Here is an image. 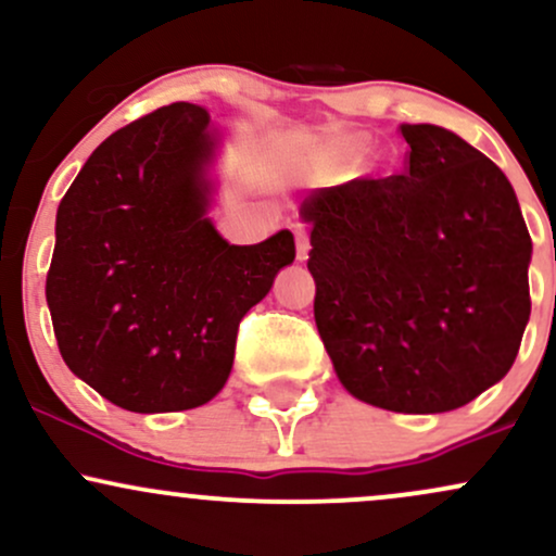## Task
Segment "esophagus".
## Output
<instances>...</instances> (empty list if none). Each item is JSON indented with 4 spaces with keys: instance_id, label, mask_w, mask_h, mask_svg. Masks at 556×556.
<instances>
[{
    "instance_id": "1",
    "label": "esophagus",
    "mask_w": 556,
    "mask_h": 556,
    "mask_svg": "<svg viewBox=\"0 0 556 556\" xmlns=\"http://www.w3.org/2000/svg\"><path fill=\"white\" fill-rule=\"evenodd\" d=\"M295 245H298V261H305L308 258V251H311V235L305 227H295Z\"/></svg>"
}]
</instances>
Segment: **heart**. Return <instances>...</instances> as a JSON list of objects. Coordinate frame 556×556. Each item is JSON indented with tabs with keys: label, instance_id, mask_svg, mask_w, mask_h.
<instances>
[{
	"label": "heart",
	"instance_id": "heart-1",
	"mask_svg": "<svg viewBox=\"0 0 556 556\" xmlns=\"http://www.w3.org/2000/svg\"><path fill=\"white\" fill-rule=\"evenodd\" d=\"M363 151V138H348L337 146L334 151L327 156V162H348V159H355Z\"/></svg>",
	"mask_w": 556,
	"mask_h": 556
}]
</instances>
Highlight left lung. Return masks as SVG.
Instances as JSON below:
<instances>
[{"mask_svg":"<svg viewBox=\"0 0 556 556\" xmlns=\"http://www.w3.org/2000/svg\"><path fill=\"white\" fill-rule=\"evenodd\" d=\"M407 167L318 188L311 225L314 316L353 397L446 413L518 358L531 316V235L504 172L439 125H400Z\"/></svg>","mask_w":556,"mask_h":556,"instance_id":"obj_1","label":"left lung"}]
</instances>
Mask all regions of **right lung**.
<instances>
[{"label": "right lung", "mask_w": 556, "mask_h": 556, "mask_svg": "<svg viewBox=\"0 0 556 556\" xmlns=\"http://www.w3.org/2000/svg\"><path fill=\"white\" fill-rule=\"evenodd\" d=\"M219 132L177 101L112 132L56 208L47 303L67 368L132 413L206 405L242 316L295 261L290 229L229 245L208 219Z\"/></svg>", "instance_id": "right-lung-1"}]
</instances>
